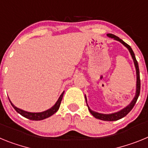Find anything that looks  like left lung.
<instances>
[{
	"instance_id": "8db88e82",
	"label": "left lung",
	"mask_w": 148,
	"mask_h": 148,
	"mask_svg": "<svg viewBox=\"0 0 148 148\" xmlns=\"http://www.w3.org/2000/svg\"><path fill=\"white\" fill-rule=\"evenodd\" d=\"M109 38H113L114 40H117V41H119L120 43L123 44V45L125 46V47L127 48V49L130 52V55H131V57L133 58V63H134V65H135V68H136V94L134 98L133 99V100L131 101V102L130 104H128L127 106H126L125 108H123L121 109V110L118 111V112H116V113H110V114H104V113H97V112H95V111L92 110L90 109V107L88 106L87 102V97H86L85 95V99H86V102H87V105L88 107V110L90 112V113L92 115V116L95 117V118L98 119L102 120V121H116V120L121 119H122L123 117H125V116L128 114V113L133 109V108L135 105L137 99H138V96H139V93H140V75H139V69H138V62H137L136 59V56L134 53H133V49L132 48L130 47V46L128 45L125 42V41H123L121 39H120L119 38L116 36V35H113V34H108L107 35Z\"/></svg>"
}]
</instances>
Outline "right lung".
<instances>
[{
	"label": "right lung",
	"mask_w": 148,
	"mask_h": 148,
	"mask_svg": "<svg viewBox=\"0 0 148 148\" xmlns=\"http://www.w3.org/2000/svg\"><path fill=\"white\" fill-rule=\"evenodd\" d=\"M64 91L61 93V95H60V97L58 98V99L57 100L56 104H55L52 108H50L49 109L45 111H43V112H39V113L27 112V111L20 109V108L15 107V106L12 103V101L10 100V99H9V100H10V103H11L13 108H14L19 114L21 115L22 116H23V117H25V118L28 119L29 120H32V121H40V120L45 119L48 118L49 116H53L54 113H56V112L58 110V109H59L60 108V104H61V100H62L63 95H64Z\"/></svg>",
	"instance_id": "1"
}]
</instances>
